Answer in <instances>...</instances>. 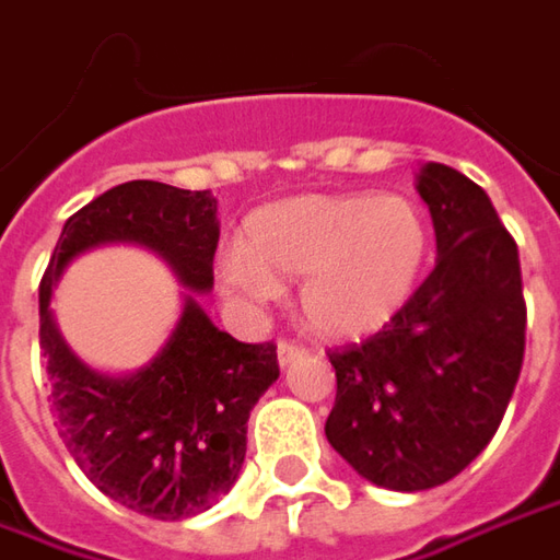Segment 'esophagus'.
I'll return each mask as SVG.
<instances>
[{
  "label": "esophagus",
  "instance_id": "obj_1",
  "mask_svg": "<svg viewBox=\"0 0 560 560\" xmlns=\"http://www.w3.org/2000/svg\"><path fill=\"white\" fill-rule=\"evenodd\" d=\"M304 353H307V350H304L302 345H295V341H287V338H283L280 345H277V360H280V365H292L295 360H302Z\"/></svg>",
  "mask_w": 560,
  "mask_h": 560
}]
</instances>
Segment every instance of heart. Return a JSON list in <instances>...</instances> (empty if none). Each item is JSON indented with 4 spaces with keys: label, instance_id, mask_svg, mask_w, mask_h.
<instances>
[{
    "label": "heart",
    "instance_id": "obj_1",
    "mask_svg": "<svg viewBox=\"0 0 560 560\" xmlns=\"http://www.w3.org/2000/svg\"><path fill=\"white\" fill-rule=\"evenodd\" d=\"M433 249L430 219L402 195H299L258 207L241 249L219 261V287L237 304H261L299 280L307 326L326 338L384 329L418 292Z\"/></svg>",
    "mask_w": 560,
    "mask_h": 560
}]
</instances>
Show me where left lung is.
I'll use <instances>...</instances> for the list:
<instances>
[{"mask_svg":"<svg viewBox=\"0 0 560 560\" xmlns=\"http://www.w3.org/2000/svg\"><path fill=\"white\" fill-rule=\"evenodd\" d=\"M418 191L435 229V268L362 345L329 350L326 439L377 488L427 491L479 457L506 415L524 360L518 246L485 188L423 164Z\"/></svg>","mask_w":560,"mask_h":560,"instance_id":"1","label":"left lung"}]
</instances>
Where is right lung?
I'll return each mask as SVG.
<instances>
[{
    "label": "right lung",
    "instance_id": "1",
    "mask_svg": "<svg viewBox=\"0 0 560 560\" xmlns=\"http://www.w3.org/2000/svg\"><path fill=\"white\" fill-rule=\"evenodd\" d=\"M100 243H140L167 258L195 292L213 287L215 198L133 179L69 215L38 283V347L48 362L54 427L81 472L115 503L183 522L234 488L246 457V420L280 377L277 347L243 345L215 329L185 295L155 360L125 377L88 369L51 317V292L69 261Z\"/></svg>",
    "mask_w": 560,
    "mask_h": 560
}]
</instances>
